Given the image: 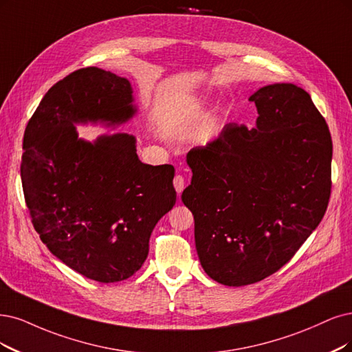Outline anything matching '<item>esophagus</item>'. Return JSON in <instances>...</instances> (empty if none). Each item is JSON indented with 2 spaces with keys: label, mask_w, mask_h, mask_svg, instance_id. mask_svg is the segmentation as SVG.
I'll return each instance as SVG.
<instances>
[{
  "label": "esophagus",
  "mask_w": 352,
  "mask_h": 352,
  "mask_svg": "<svg viewBox=\"0 0 352 352\" xmlns=\"http://www.w3.org/2000/svg\"><path fill=\"white\" fill-rule=\"evenodd\" d=\"M174 187H175V191H177L178 194L184 190V187H186V179H184L183 175H177V177L174 178Z\"/></svg>",
  "instance_id": "34e87169"
}]
</instances>
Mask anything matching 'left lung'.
<instances>
[{
  "label": "left lung",
  "instance_id": "8db88e82",
  "mask_svg": "<svg viewBox=\"0 0 352 352\" xmlns=\"http://www.w3.org/2000/svg\"><path fill=\"white\" fill-rule=\"evenodd\" d=\"M255 127L229 123L187 153L200 264L214 281L241 287L287 264L327 212L332 139L300 87L278 82L250 97Z\"/></svg>",
  "mask_w": 352,
  "mask_h": 352
}]
</instances>
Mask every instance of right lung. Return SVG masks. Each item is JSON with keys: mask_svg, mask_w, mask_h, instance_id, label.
<instances>
[{"mask_svg": "<svg viewBox=\"0 0 352 352\" xmlns=\"http://www.w3.org/2000/svg\"><path fill=\"white\" fill-rule=\"evenodd\" d=\"M136 114L127 78L89 67L52 87L24 132L20 173L33 226L65 265L98 283L135 274L177 200L174 166L140 162L133 135L78 138L76 124L117 129Z\"/></svg>", "mask_w": 352, "mask_h": 352, "instance_id": "right-lung-1", "label": "right lung"}]
</instances>
